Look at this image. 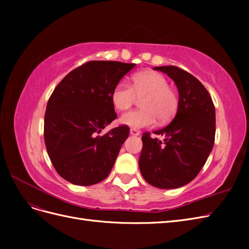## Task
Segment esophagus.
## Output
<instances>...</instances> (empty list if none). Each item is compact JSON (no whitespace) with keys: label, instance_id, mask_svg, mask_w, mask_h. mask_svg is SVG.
<instances>
[{"label":"esophagus","instance_id":"esophagus-1","mask_svg":"<svg viewBox=\"0 0 249 249\" xmlns=\"http://www.w3.org/2000/svg\"><path fill=\"white\" fill-rule=\"evenodd\" d=\"M130 134L133 135V136H138V135H140V132L136 129H133V127H132V129L130 130Z\"/></svg>","mask_w":249,"mask_h":249}]
</instances>
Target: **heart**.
<instances>
[{"label": "heart", "instance_id": "obj_1", "mask_svg": "<svg viewBox=\"0 0 249 249\" xmlns=\"http://www.w3.org/2000/svg\"><path fill=\"white\" fill-rule=\"evenodd\" d=\"M141 99L140 110H133L120 117V123L133 129L152 126L156 120L168 123L178 108V95L168 86L163 74L156 71H141L132 77L131 86L119 82L111 92V102L118 111H125Z\"/></svg>", "mask_w": 249, "mask_h": 249}]
</instances>
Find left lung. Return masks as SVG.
<instances>
[{
  "instance_id": "1",
  "label": "left lung",
  "mask_w": 249,
  "mask_h": 249,
  "mask_svg": "<svg viewBox=\"0 0 249 249\" xmlns=\"http://www.w3.org/2000/svg\"><path fill=\"white\" fill-rule=\"evenodd\" d=\"M178 89V108L171 123L142 135L139 167L148 184L175 189L190 183L205 165L215 141V107L212 97L191 73L178 66H157ZM161 137V139H158Z\"/></svg>"
}]
</instances>
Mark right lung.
<instances>
[{
	"label": "right lung",
	"mask_w": 249,
	"mask_h": 249,
	"mask_svg": "<svg viewBox=\"0 0 249 249\" xmlns=\"http://www.w3.org/2000/svg\"><path fill=\"white\" fill-rule=\"evenodd\" d=\"M135 63L89 61L67 73L51 94L44 114V142L60 177L79 186L106 178L130 127L102 131L117 117L111 92Z\"/></svg>",
	"instance_id": "1"
}]
</instances>
